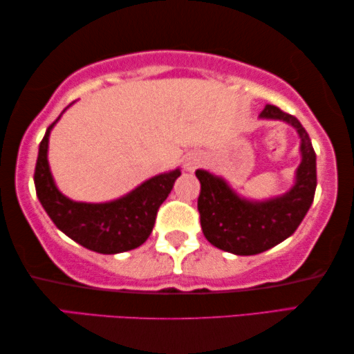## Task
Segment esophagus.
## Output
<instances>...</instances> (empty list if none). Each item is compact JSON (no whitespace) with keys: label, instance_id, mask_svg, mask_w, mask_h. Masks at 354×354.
I'll return each mask as SVG.
<instances>
[{"label":"esophagus","instance_id":"1","mask_svg":"<svg viewBox=\"0 0 354 354\" xmlns=\"http://www.w3.org/2000/svg\"><path fill=\"white\" fill-rule=\"evenodd\" d=\"M199 165H201V155L196 153V151H193V153H188L183 158V167H185V171H188V172H194L196 169H198Z\"/></svg>","mask_w":354,"mask_h":354}]
</instances>
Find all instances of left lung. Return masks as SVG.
Returning a JSON list of instances; mask_svg holds the SVG:
<instances>
[{
	"label": "left lung",
	"mask_w": 354,
	"mask_h": 354,
	"mask_svg": "<svg viewBox=\"0 0 354 354\" xmlns=\"http://www.w3.org/2000/svg\"><path fill=\"white\" fill-rule=\"evenodd\" d=\"M261 120L285 122L301 139V162L288 192L266 199H250L237 193L225 177L198 169L201 182L198 210L203 232L223 252L250 257L279 245L291 236L307 215L317 189V155L301 122L279 107L268 104Z\"/></svg>",
	"instance_id": "1"
}]
</instances>
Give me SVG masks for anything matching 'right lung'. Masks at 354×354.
<instances>
[{
	"label": "right lung",
	"mask_w": 354,
	"mask_h": 354,
	"mask_svg": "<svg viewBox=\"0 0 354 354\" xmlns=\"http://www.w3.org/2000/svg\"><path fill=\"white\" fill-rule=\"evenodd\" d=\"M68 107L47 128L39 144L35 169L37 199L59 231L91 252L117 254L140 247L153 230L160 205L180 177V167L147 178L129 193L106 203H80L68 198L58 189L47 158L50 131Z\"/></svg>",
	"instance_id": "add662e5"
}]
</instances>
